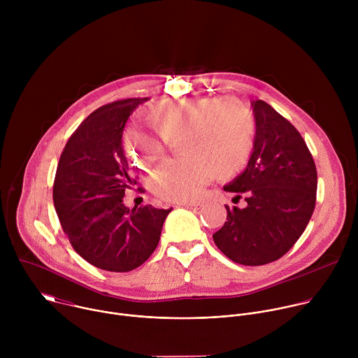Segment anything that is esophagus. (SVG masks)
I'll list each match as a JSON object with an SVG mask.
<instances>
[{
    "label": "esophagus",
    "instance_id": "obj_1",
    "mask_svg": "<svg viewBox=\"0 0 358 358\" xmlns=\"http://www.w3.org/2000/svg\"><path fill=\"white\" fill-rule=\"evenodd\" d=\"M181 206L185 207V208H189V210H201L202 202L201 201H191V202H182Z\"/></svg>",
    "mask_w": 358,
    "mask_h": 358
}]
</instances>
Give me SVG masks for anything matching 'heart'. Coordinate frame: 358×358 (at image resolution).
Returning <instances> with one entry per match:
<instances>
[{
  "label": "heart",
  "instance_id": "b5f03b06",
  "mask_svg": "<svg viewBox=\"0 0 358 358\" xmlns=\"http://www.w3.org/2000/svg\"><path fill=\"white\" fill-rule=\"evenodd\" d=\"M147 120L160 137L130 129L124 137L127 157L148 169L164 156L166 141L181 134L180 159L163 163L151 177L160 198L195 199L211 176L229 178L248 163L255 138V117L241 100L182 97L152 106Z\"/></svg>",
  "mask_w": 358,
  "mask_h": 358
}]
</instances>
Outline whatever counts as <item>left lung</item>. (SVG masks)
<instances>
[{
  "label": "left lung",
  "mask_w": 358,
  "mask_h": 358,
  "mask_svg": "<svg viewBox=\"0 0 358 358\" xmlns=\"http://www.w3.org/2000/svg\"><path fill=\"white\" fill-rule=\"evenodd\" d=\"M253 150L228 192L245 194V208H227L213 238L231 261L259 266L278 261L308 227L316 206L317 171L300 133L264 100L252 101ZM241 196V195H236Z\"/></svg>",
  "instance_id": "obj_1"
}]
</instances>
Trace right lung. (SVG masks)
Returning a JSON list of instances; mask_svg holds the SVG:
<instances>
[{
	"mask_svg": "<svg viewBox=\"0 0 358 358\" xmlns=\"http://www.w3.org/2000/svg\"><path fill=\"white\" fill-rule=\"evenodd\" d=\"M144 99H124L87 116L68 140L54 182V203L64 232L80 257L109 272L143 265L159 245L173 210H129L124 191L137 184L123 150V130Z\"/></svg>",
	"mask_w": 358,
	"mask_h": 358,
	"instance_id": "1",
	"label": "right lung"
}]
</instances>
